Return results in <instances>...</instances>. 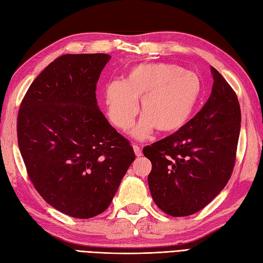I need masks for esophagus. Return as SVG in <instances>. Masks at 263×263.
<instances>
[{
    "label": "esophagus",
    "mask_w": 263,
    "mask_h": 263,
    "mask_svg": "<svg viewBox=\"0 0 263 263\" xmlns=\"http://www.w3.org/2000/svg\"><path fill=\"white\" fill-rule=\"evenodd\" d=\"M133 150H134V154H136L137 157H141L142 151H141V148H140L138 144H133Z\"/></svg>",
    "instance_id": "esophagus-1"
}]
</instances>
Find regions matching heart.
I'll return each mask as SVG.
<instances>
[{
  "label": "heart",
  "instance_id": "obj_1",
  "mask_svg": "<svg viewBox=\"0 0 263 263\" xmlns=\"http://www.w3.org/2000/svg\"><path fill=\"white\" fill-rule=\"evenodd\" d=\"M197 74L175 64L155 63L133 67L122 82L113 81L105 87L108 118L120 130H127L138 113L143 117L132 134L144 139L152 130L173 133L191 120L201 96Z\"/></svg>",
  "mask_w": 263,
  "mask_h": 263
}]
</instances>
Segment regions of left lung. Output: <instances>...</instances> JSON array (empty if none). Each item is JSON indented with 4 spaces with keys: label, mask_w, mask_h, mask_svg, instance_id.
Segmentation results:
<instances>
[{
    "label": "left lung",
    "mask_w": 263,
    "mask_h": 263,
    "mask_svg": "<svg viewBox=\"0 0 263 263\" xmlns=\"http://www.w3.org/2000/svg\"><path fill=\"white\" fill-rule=\"evenodd\" d=\"M212 94L180 130L146 145L152 199L175 217L195 214L227 186L235 164L241 108L235 91L212 67Z\"/></svg>",
    "instance_id": "left-lung-1"
}]
</instances>
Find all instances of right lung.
Returning a JSON list of instances; mask_svg holds the SVG:
<instances>
[{"instance_id":"add662e5","label":"right lung","mask_w":263,"mask_h":263,"mask_svg":"<svg viewBox=\"0 0 263 263\" xmlns=\"http://www.w3.org/2000/svg\"><path fill=\"white\" fill-rule=\"evenodd\" d=\"M107 53L64 54L30 85L17 113V143L30 180L49 205L76 218L111 204L136 155L97 106Z\"/></svg>"}]
</instances>
